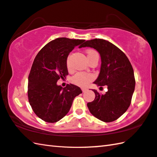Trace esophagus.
I'll use <instances>...</instances> for the list:
<instances>
[{
	"instance_id": "esophagus-1",
	"label": "esophagus",
	"mask_w": 157,
	"mask_h": 157,
	"mask_svg": "<svg viewBox=\"0 0 157 157\" xmlns=\"http://www.w3.org/2000/svg\"><path fill=\"white\" fill-rule=\"evenodd\" d=\"M81 89H82V92H85L87 90V88H81Z\"/></svg>"
}]
</instances>
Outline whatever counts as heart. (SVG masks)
<instances>
[{
	"label": "heart",
	"mask_w": 157,
	"mask_h": 157,
	"mask_svg": "<svg viewBox=\"0 0 157 157\" xmlns=\"http://www.w3.org/2000/svg\"><path fill=\"white\" fill-rule=\"evenodd\" d=\"M98 53L95 51L93 50V49H89L87 51V58L88 59L89 58H91V57L94 56V54ZM66 65H67V68L69 70H71L72 69V66L71 64H70V57H68L67 59V62H66ZM93 78H94V76L91 74H87V73H83V72H78L76 73V75L72 76L71 78V81L72 83L74 84L78 85V86H86L89 82H91Z\"/></svg>",
	"instance_id": "b5f03b06"
}]
</instances>
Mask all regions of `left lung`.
Returning <instances> with one entry per match:
<instances>
[{
    "instance_id": "left-lung-1",
    "label": "left lung",
    "mask_w": 157,
    "mask_h": 157,
    "mask_svg": "<svg viewBox=\"0 0 157 157\" xmlns=\"http://www.w3.org/2000/svg\"><path fill=\"white\" fill-rule=\"evenodd\" d=\"M85 47L94 48L101 56L100 72L94 83L108 86L104 95L93 89L95 100L87 103V107L97 119L113 122L122 116L131 104L136 85L133 67L125 54L107 40L95 38L87 40L79 48Z\"/></svg>"
}]
</instances>
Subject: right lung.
<instances>
[{
    "label": "right lung",
    "instance_id": "1",
    "mask_svg": "<svg viewBox=\"0 0 157 157\" xmlns=\"http://www.w3.org/2000/svg\"><path fill=\"white\" fill-rule=\"evenodd\" d=\"M85 40L57 38L44 46L32 66L28 84V101L38 117L47 123H56L68 113L76 96L82 91L77 86L57 85L68 75V54Z\"/></svg>",
    "mask_w": 157,
    "mask_h": 157
}]
</instances>
